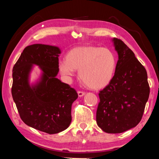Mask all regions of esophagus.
I'll list each match as a JSON object with an SVG mask.
<instances>
[{"instance_id": "34e87169", "label": "esophagus", "mask_w": 159, "mask_h": 159, "mask_svg": "<svg viewBox=\"0 0 159 159\" xmlns=\"http://www.w3.org/2000/svg\"><path fill=\"white\" fill-rule=\"evenodd\" d=\"M78 95H79V97H82L85 95V93L83 91H78Z\"/></svg>"}]
</instances>
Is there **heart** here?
<instances>
[{"label": "heart", "instance_id": "heart-1", "mask_svg": "<svg viewBox=\"0 0 159 159\" xmlns=\"http://www.w3.org/2000/svg\"><path fill=\"white\" fill-rule=\"evenodd\" d=\"M117 61L110 49L98 46H77L68 51L66 61L58 62L63 76L70 79L79 70L80 79L86 87L99 90L110 84L114 75Z\"/></svg>", "mask_w": 159, "mask_h": 159}]
</instances>
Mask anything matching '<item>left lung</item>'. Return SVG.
<instances>
[{"mask_svg":"<svg viewBox=\"0 0 159 159\" xmlns=\"http://www.w3.org/2000/svg\"><path fill=\"white\" fill-rule=\"evenodd\" d=\"M111 41L118 60L112 80L99 93L96 123L104 132L120 134L141 121L150 88L147 72L134 52L120 39Z\"/></svg>","mask_w":159,"mask_h":159,"instance_id":"1","label":"left lung"}]
</instances>
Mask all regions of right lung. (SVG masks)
I'll return each instance as SVG.
<instances>
[{"label": "right lung", "mask_w": 159, "mask_h": 159, "mask_svg": "<svg viewBox=\"0 0 159 159\" xmlns=\"http://www.w3.org/2000/svg\"><path fill=\"white\" fill-rule=\"evenodd\" d=\"M61 49L45 44L27 46L13 68L11 93L20 117L28 126L49 134L64 131L71 122V106L78 93L57 79ZM34 65L41 70L30 82Z\"/></svg>", "instance_id": "add662e5"}]
</instances>
